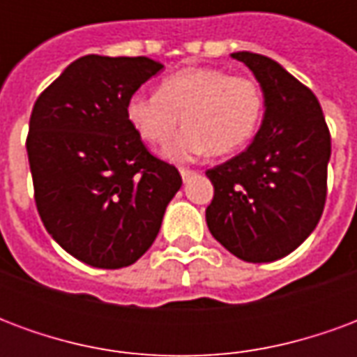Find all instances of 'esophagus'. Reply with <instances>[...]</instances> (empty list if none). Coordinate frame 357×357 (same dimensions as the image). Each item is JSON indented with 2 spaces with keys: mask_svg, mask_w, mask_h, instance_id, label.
Listing matches in <instances>:
<instances>
[{
  "mask_svg": "<svg viewBox=\"0 0 357 357\" xmlns=\"http://www.w3.org/2000/svg\"><path fill=\"white\" fill-rule=\"evenodd\" d=\"M179 174H181V178H183V181H187V179H189V178H193V176H197V172L189 170V168H179Z\"/></svg>",
  "mask_w": 357,
  "mask_h": 357,
  "instance_id": "esophagus-1",
  "label": "esophagus"
}]
</instances>
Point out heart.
Listing matches in <instances>:
<instances>
[{
	"instance_id": "heart-1",
	"label": "heart",
	"mask_w": 357,
	"mask_h": 357,
	"mask_svg": "<svg viewBox=\"0 0 357 357\" xmlns=\"http://www.w3.org/2000/svg\"><path fill=\"white\" fill-rule=\"evenodd\" d=\"M262 114L264 93L255 78L208 66L178 70L160 82L158 93L135 91L126 102L128 122L151 145L166 143L183 116L187 126L166 147L176 160L239 151Z\"/></svg>"
}]
</instances>
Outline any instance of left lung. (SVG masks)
Returning a JSON list of instances; mask_svg holds the SVG:
<instances>
[{
    "label": "left lung",
    "instance_id": "1",
    "mask_svg": "<svg viewBox=\"0 0 357 357\" xmlns=\"http://www.w3.org/2000/svg\"><path fill=\"white\" fill-rule=\"evenodd\" d=\"M255 73L266 114L241 155L206 170L214 197L206 224L231 255L273 262L304 243L325 208L331 133L315 95L258 53H233Z\"/></svg>",
    "mask_w": 357,
    "mask_h": 357
}]
</instances>
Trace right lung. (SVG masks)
<instances>
[{"label":"right lung","instance_id":"right-lung-1","mask_svg":"<svg viewBox=\"0 0 357 357\" xmlns=\"http://www.w3.org/2000/svg\"><path fill=\"white\" fill-rule=\"evenodd\" d=\"M162 70L147 57L86 55L36 99L26 151L38 214L68 255L93 268L137 262L181 187L145 147L126 102Z\"/></svg>","mask_w":357,"mask_h":357}]
</instances>
